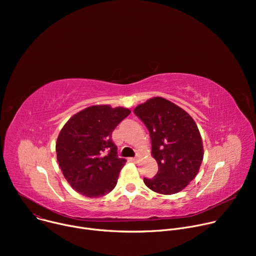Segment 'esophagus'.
Returning <instances> with one entry per match:
<instances>
[{
    "mask_svg": "<svg viewBox=\"0 0 256 256\" xmlns=\"http://www.w3.org/2000/svg\"><path fill=\"white\" fill-rule=\"evenodd\" d=\"M132 162H134V163H138V157L132 158Z\"/></svg>",
    "mask_w": 256,
    "mask_h": 256,
    "instance_id": "esophagus-1",
    "label": "esophagus"
}]
</instances>
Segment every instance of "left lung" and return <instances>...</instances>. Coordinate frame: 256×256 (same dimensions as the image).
Returning a JSON list of instances; mask_svg holds the SVG:
<instances>
[{"label":"left lung","instance_id":"left-lung-1","mask_svg":"<svg viewBox=\"0 0 256 256\" xmlns=\"http://www.w3.org/2000/svg\"><path fill=\"white\" fill-rule=\"evenodd\" d=\"M134 112L150 132L152 155L159 167L153 178H144V184L161 194L186 188L196 176L204 158L202 136L192 118L161 97L138 105Z\"/></svg>","mask_w":256,"mask_h":256}]
</instances>
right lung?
Wrapping results in <instances>:
<instances>
[{"mask_svg": "<svg viewBox=\"0 0 256 256\" xmlns=\"http://www.w3.org/2000/svg\"><path fill=\"white\" fill-rule=\"evenodd\" d=\"M130 110L94 105L72 116L56 144L58 162L70 186L87 198H100L118 184L126 160L118 157L112 134Z\"/></svg>", "mask_w": 256, "mask_h": 256, "instance_id": "right-lung-1", "label": "right lung"}]
</instances>
